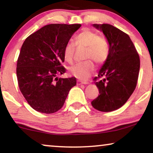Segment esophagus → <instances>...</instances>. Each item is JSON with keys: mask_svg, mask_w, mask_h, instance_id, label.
I'll return each instance as SVG.
<instances>
[{"mask_svg": "<svg viewBox=\"0 0 153 153\" xmlns=\"http://www.w3.org/2000/svg\"><path fill=\"white\" fill-rule=\"evenodd\" d=\"M88 84V82H84V81H80V80H78L77 82V85H87Z\"/></svg>", "mask_w": 153, "mask_h": 153, "instance_id": "1", "label": "esophagus"}]
</instances>
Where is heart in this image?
<instances>
[{"label": "heart", "mask_w": 153, "mask_h": 153, "mask_svg": "<svg viewBox=\"0 0 153 153\" xmlns=\"http://www.w3.org/2000/svg\"><path fill=\"white\" fill-rule=\"evenodd\" d=\"M75 44L79 48H85L86 61L77 63L69 68V73L76 78L82 80L87 79L94 71L95 66L92 60L98 65H102L108 59L109 44L104 36L90 29H85L75 38ZM75 44L68 42L63 50V57L65 62L71 63L74 60Z\"/></svg>", "instance_id": "b5f03b06"}]
</instances>
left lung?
I'll return each instance as SVG.
<instances>
[{"mask_svg": "<svg viewBox=\"0 0 153 153\" xmlns=\"http://www.w3.org/2000/svg\"><path fill=\"white\" fill-rule=\"evenodd\" d=\"M102 31L109 44L108 59L99 71L95 82L100 95L91 102L98 111L109 112L121 107L134 92L138 80L140 59L126 33L109 24H94ZM98 77H96V79Z\"/></svg>", "mask_w": 153, "mask_h": 153, "instance_id": "obj_1", "label": "left lung"}]
</instances>
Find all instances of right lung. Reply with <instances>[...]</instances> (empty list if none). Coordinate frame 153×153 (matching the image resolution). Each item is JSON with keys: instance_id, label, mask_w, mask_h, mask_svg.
Wrapping results in <instances>:
<instances>
[{"instance_id": "add662e5", "label": "right lung", "mask_w": 153, "mask_h": 153, "mask_svg": "<svg viewBox=\"0 0 153 153\" xmlns=\"http://www.w3.org/2000/svg\"><path fill=\"white\" fill-rule=\"evenodd\" d=\"M80 24H49L24 41L16 64L20 91L36 111L55 113L63 107L76 78H58L66 71L63 50Z\"/></svg>"}]
</instances>
